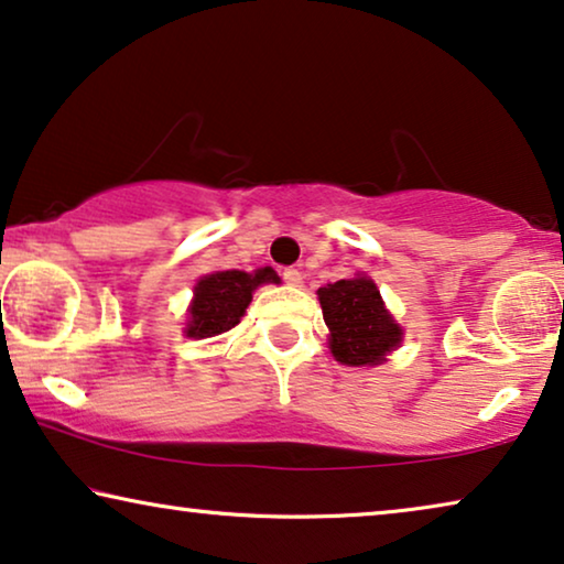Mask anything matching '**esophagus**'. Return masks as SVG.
Returning a JSON list of instances; mask_svg holds the SVG:
<instances>
[{"label": "esophagus", "instance_id": "34e87169", "mask_svg": "<svg viewBox=\"0 0 564 564\" xmlns=\"http://www.w3.org/2000/svg\"><path fill=\"white\" fill-rule=\"evenodd\" d=\"M283 281L289 285H299L301 283V271L299 268H283Z\"/></svg>", "mask_w": 564, "mask_h": 564}]
</instances>
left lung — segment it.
<instances>
[{
    "instance_id": "obj_1",
    "label": "left lung",
    "mask_w": 564,
    "mask_h": 564,
    "mask_svg": "<svg viewBox=\"0 0 564 564\" xmlns=\"http://www.w3.org/2000/svg\"><path fill=\"white\" fill-rule=\"evenodd\" d=\"M324 322L332 332L329 350L345 365H380L401 343V327L386 312L370 279L337 281L319 289Z\"/></svg>"
}]
</instances>
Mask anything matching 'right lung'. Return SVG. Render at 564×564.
I'll use <instances>...</instances> for the list:
<instances>
[{
    "instance_id": "1",
    "label": "right lung",
    "mask_w": 564,
    "mask_h": 564,
    "mask_svg": "<svg viewBox=\"0 0 564 564\" xmlns=\"http://www.w3.org/2000/svg\"><path fill=\"white\" fill-rule=\"evenodd\" d=\"M273 268H260L256 273L245 271H219L196 283L194 304L188 308L186 335L194 339L217 337L232 329L248 308L252 291L260 283H275Z\"/></svg>"
}]
</instances>
